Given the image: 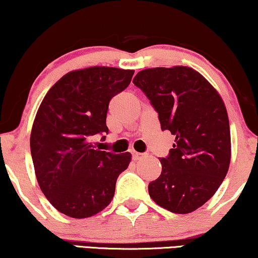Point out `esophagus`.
Instances as JSON below:
<instances>
[{
	"instance_id": "34e87169",
	"label": "esophagus",
	"mask_w": 258,
	"mask_h": 258,
	"mask_svg": "<svg viewBox=\"0 0 258 258\" xmlns=\"http://www.w3.org/2000/svg\"><path fill=\"white\" fill-rule=\"evenodd\" d=\"M132 155H133V160H134V161H139V160H141V158H142V157H144V154L137 153V151H133Z\"/></svg>"
}]
</instances>
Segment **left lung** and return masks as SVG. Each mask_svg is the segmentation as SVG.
I'll list each match as a JSON object with an SVG mask.
<instances>
[{"mask_svg":"<svg viewBox=\"0 0 258 258\" xmlns=\"http://www.w3.org/2000/svg\"><path fill=\"white\" fill-rule=\"evenodd\" d=\"M133 82L158 112L161 129L175 135L169 156L160 160V177L149 183V195L171 213H192L214 196L230 164V126L224 102L189 67L144 69Z\"/></svg>","mask_w":258,"mask_h":258,"instance_id":"8db88e82","label":"left lung"}]
</instances>
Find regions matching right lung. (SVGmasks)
Masks as SVG:
<instances>
[{
	"mask_svg": "<svg viewBox=\"0 0 258 258\" xmlns=\"http://www.w3.org/2000/svg\"><path fill=\"white\" fill-rule=\"evenodd\" d=\"M134 70L90 67L62 76L35 116L30 151L38 185L52 207L87 218L109 206L132 154L94 149L91 136L107 133L109 102L129 86Z\"/></svg>",
	"mask_w": 258,
	"mask_h": 258,
	"instance_id": "obj_1",
	"label": "right lung"
}]
</instances>
